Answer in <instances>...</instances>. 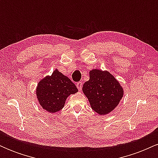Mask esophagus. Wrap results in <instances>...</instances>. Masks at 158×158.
Listing matches in <instances>:
<instances>
[{
	"mask_svg": "<svg viewBox=\"0 0 158 158\" xmlns=\"http://www.w3.org/2000/svg\"><path fill=\"white\" fill-rule=\"evenodd\" d=\"M77 87L78 90H81V87H82V82H81V81H79V82H77Z\"/></svg>",
	"mask_w": 158,
	"mask_h": 158,
	"instance_id": "esophagus-1",
	"label": "esophagus"
}]
</instances>
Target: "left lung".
<instances>
[{"label": "left lung", "instance_id": "obj_1", "mask_svg": "<svg viewBox=\"0 0 158 158\" xmlns=\"http://www.w3.org/2000/svg\"><path fill=\"white\" fill-rule=\"evenodd\" d=\"M89 75V80L83 85V93L94 111L106 115L118 106L124 90L119 81L107 70L93 69Z\"/></svg>", "mask_w": 158, "mask_h": 158}]
</instances>
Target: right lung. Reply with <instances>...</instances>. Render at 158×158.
Here are the masks:
<instances>
[{"label": "right lung", "instance_id": "obj_1", "mask_svg": "<svg viewBox=\"0 0 158 158\" xmlns=\"http://www.w3.org/2000/svg\"><path fill=\"white\" fill-rule=\"evenodd\" d=\"M35 92L43 109L56 113L62 109L67 98L78 92V89L68 77L56 69L51 76H47L39 81Z\"/></svg>", "mask_w": 158, "mask_h": 158}]
</instances>
